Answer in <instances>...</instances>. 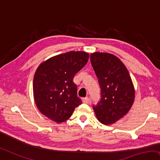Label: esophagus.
Returning a JSON list of instances; mask_svg holds the SVG:
<instances>
[{
  "label": "esophagus",
  "instance_id": "esophagus-1",
  "mask_svg": "<svg viewBox=\"0 0 160 160\" xmlns=\"http://www.w3.org/2000/svg\"><path fill=\"white\" fill-rule=\"evenodd\" d=\"M82 102L84 103H88L90 102V99L88 97H85L82 98Z\"/></svg>",
  "mask_w": 160,
  "mask_h": 160
}]
</instances>
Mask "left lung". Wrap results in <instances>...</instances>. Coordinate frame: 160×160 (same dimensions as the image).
Instances as JSON below:
<instances>
[{
	"instance_id": "1",
	"label": "left lung",
	"mask_w": 160,
	"mask_h": 160,
	"mask_svg": "<svg viewBox=\"0 0 160 160\" xmlns=\"http://www.w3.org/2000/svg\"><path fill=\"white\" fill-rule=\"evenodd\" d=\"M91 62L102 93L101 101L93 106L94 112L102 124H113L126 115L133 104L131 77L122 61L112 53H93Z\"/></svg>"
}]
</instances>
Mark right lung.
Masks as SVG:
<instances>
[{"label":"right lung","instance_id":"right-lung-1","mask_svg":"<svg viewBox=\"0 0 160 160\" xmlns=\"http://www.w3.org/2000/svg\"><path fill=\"white\" fill-rule=\"evenodd\" d=\"M88 58L89 53L85 51H69L49 58L38 66L33 79V96L43 115L62 123L82 103L73 79Z\"/></svg>","mask_w":160,"mask_h":160}]
</instances>
